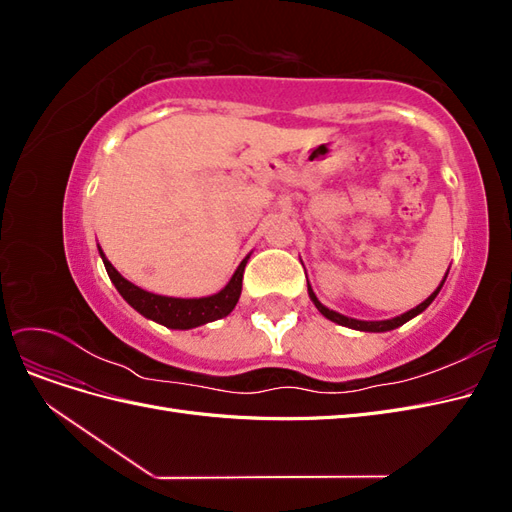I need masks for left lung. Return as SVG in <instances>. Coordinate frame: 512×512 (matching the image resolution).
<instances>
[{
    "mask_svg": "<svg viewBox=\"0 0 512 512\" xmlns=\"http://www.w3.org/2000/svg\"><path fill=\"white\" fill-rule=\"evenodd\" d=\"M446 275H448V271H446ZM446 275H444V280L440 282V286H438L436 290H433L421 305H416V307L408 309L406 314L395 316V318H389V320H356V318L344 316V314H339V312H333V309H329L327 305H322V303L318 301L316 292L312 290V286H309V282H307V294H309V299H312V303L316 305L318 312H320L324 318H329L331 322H337V324H342V327H348V329H354V331H365V333H384V331H393V329L401 327V324H406L408 320H412V318H414V316H418V314H423L425 309L433 303V299L438 297V292L442 290V286H444V282H446Z\"/></svg>",
    "mask_w": 512,
    "mask_h": 512,
    "instance_id": "8db88e82",
    "label": "left lung"
}]
</instances>
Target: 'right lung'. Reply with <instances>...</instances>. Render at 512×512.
I'll return each instance as SVG.
<instances>
[{
    "mask_svg": "<svg viewBox=\"0 0 512 512\" xmlns=\"http://www.w3.org/2000/svg\"><path fill=\"white\" fill-rule=\"evenodd\" d=\"M98 252L102 256L108 277H111V282L115 284L121 297L128 301V305H132L136 312L143 314L145 318L164 324L168 329H179V331L203 327L207 322L228 316L241 297L243 271H245L247 260H250V254H247L241 260L237 271L232 273L230 282L220 292L209 294V297H198V299H179V297H164V294H153L138 288L136 284L128 282L126 277H123L111 262H108L100 245H98Z\"/></svg>",
    "mask_w": 512,
    "mask_h": 512,
    "instance_id": "obj_1",
    "label": "right lung"
}]
</instances>
